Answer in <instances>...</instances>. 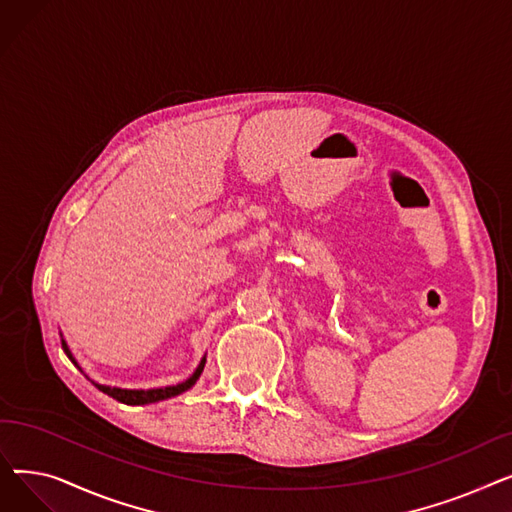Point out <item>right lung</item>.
<instances>
[{"mask_svg":"<svg viewBox=\"0 0 512 512\" xmlns=\"http://www.w3.org/2000/svg\"><path fill=\"white\" fill-rule=\"evenodd\" d=\"M62 348H64V353L68 355V359L78 367V363L74 361V357H72L70 348H68V344H66V340H64V338H62ZM203 367H205V357L201 359L199 367L195 369V373L191 375V378L184 380V382H180V384H176V386H166V388H151V390H124V388H112V386H103V384H95V382H93V384H95L103 394H107V396H112V398H116V400L124 402V405H149V402L166 400V398H172V396H178V394L186 392L188 388H193V386L197 384V380H199V375H201ZM78 369H80V367H78Z\"/></svg>","mask_w":512,"mask_h":512,"instance_id":"1","label":"right lung"}]
</instances>
